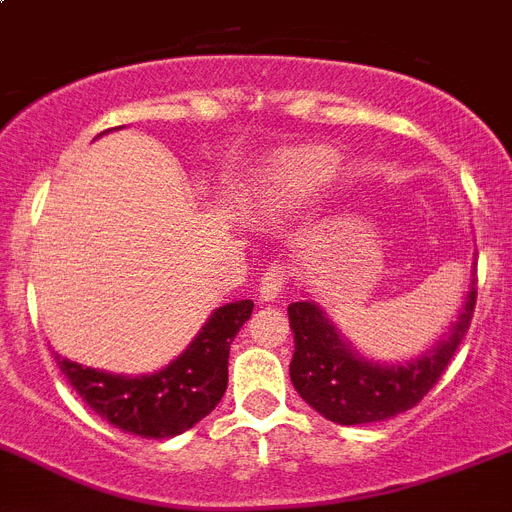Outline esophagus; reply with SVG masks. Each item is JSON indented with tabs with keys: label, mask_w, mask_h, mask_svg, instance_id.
Masks as SVG:
<instances>
[{
	"label": "esophagus",
	"mask_w": 512,
	"mask_h": 512,
	"mask_svg": "<svg viewBox=\"0 0 512 512\" xmlns=\"http://www.w3.org/2000/svg\"><path fill=\"white\" fill-rule=\"evenodd\" d=\"M288 281V270L283 265H273L262 273L260 286H257V299L260 301H275L283 293Z\"/></svg>",
	"instance_id": "34e87169"
}]
</instances>
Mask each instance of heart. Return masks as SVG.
<instances>
[{
	"instance_id": "1",
	"label": "heart",
	"mask_w": 512,
	"mask_h": 512,
	"mask_svg": "<svg viewBox=\"0 0 512 512\" xmlns=\"http://www.w3.org/2000/svg\"><path fill=\"white\" fill-rule=\"evenodd\" d=\"M335 162V154L324 146H299L283 151L262 170L257 206L262 211H278L293 195L317 188L330 175Z\"/></svg>"
}]
</instances>
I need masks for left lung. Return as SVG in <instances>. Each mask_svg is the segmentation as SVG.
Wrapping results in <instances>:
<instances>
[{
	"label": "left lung",
	"mask_w": 512,
	"mask_h": 512,
	"mask_svg": "<svg viewBox=\"0 0 512 512\" xmlns=\"http://www.w3.org/2000/svg\"><path fill=\"white\" fill-rule=\"evenodd\" d=\"M474 304L477 278H471L464 309L443 340L412 361L381 363L350 348L314 301H296L288 306L293 386L309 407L337 425H366L412 410L451 363L469 330Z\"/></svg>",
	"instance_id": "left-lung-1"
}]
</instances>
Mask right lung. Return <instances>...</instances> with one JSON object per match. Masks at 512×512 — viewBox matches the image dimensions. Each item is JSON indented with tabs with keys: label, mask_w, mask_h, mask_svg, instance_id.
I'll list each match as a JSON object with an SVG mask.
<instances>
[{
	"label": "right lung",
	"mask_w": 512,
	"mask_h": 512,
	"mask_svg": "<svg viewBox=\"0 0 512 512\" xmlns=\"http://www.w3.org/2000/svg\"><path fill=\"white\" fill-rule=\"evenodd\" d=\"M252 301L213 311L201 332L170 366L144 376L97 371L56 353L61 373L87 407L115 428L141 438H172L190 430L221 402L229 384V348L252 314Z\"/></svg>",
	"instance_id": "add662e5"
}]
</instances>
